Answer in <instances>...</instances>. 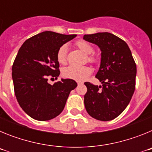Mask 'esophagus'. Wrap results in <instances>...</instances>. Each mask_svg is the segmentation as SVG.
Wrapping results in <instances>:
<instances>
[{
  "instance_id": "esophagus-1",
  "label": "esophagus",
  "mask_w": 152,
  "mask_h": 152,
  "mask_svg": "<svg viewBox=\"0 0 152 152\" xmlns=\"http://www.w3.org/2000/svg\"><path fill=\"white\" fill-rule=\"evenodd\" d=\"M80 84H82V82H80V81H79V82H77V84H78V85Z\"/></svg>"
}]
</instances>
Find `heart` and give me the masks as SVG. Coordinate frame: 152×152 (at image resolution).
Returning a JSON list of instances; mask_svg holds the SVG:
<instances>
[{
  "mask_svg": "<svg viewBox=\"0 0 152 152\" xmlns=\"http://www.w3.org/2000/svg\"><path fill=\"white\" fill-rule=\"evenodd\" d=\"M76 46L80 49L84 54L87 55V60L90 62H96V58L94 56H92L94 52V48L91 44L85 41H77L76 42ZM67 56H68V45H62L60 46L57 52V60L60 64H64L67 62ZM92 72V70L89 66H70L64 68L62 71V75L64 77L67 78L72 79L75 80H83L86 79Z\"/></svg>",
  "mask_w": 152,
  "mask_h": 152,
  "instance_id": "obj_1",
  "label": "heart"
}]
</instances>
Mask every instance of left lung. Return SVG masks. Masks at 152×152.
<instances>
[{"label":"left lung","instance_id":"1","mask_svg":"<svg viewBox=\"0 0 152 152\" xmlns=\"http://www.w3.org/2000/svg\"><path fill=\"white\" fill-rule=\"evenodd\" d=\"M86 41L101 51L96 77L102 86L85 82L84 106L93 118L110 121L119 116L129 103L135 88L136 64L125 41L110 33L84 35Z\"/></svg>","mask_w":152,"mask_h":152}]
</instances>
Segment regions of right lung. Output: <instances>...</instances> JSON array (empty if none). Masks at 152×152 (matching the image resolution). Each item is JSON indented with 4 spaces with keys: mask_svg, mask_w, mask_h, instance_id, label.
<instances>
[{
    "mask_svg": "<svg viewBox=\"0 0 152 152\" xmlns=\"http://www.w3.org/2000/svg\"><path fill=\"white\" fill-rule=\"evenodd\" d=\"M76 36L45 31L26 39L19 49L12 67L14 92L21 108L33 119L46 121L58 116L77 86L72 79L48 83V77L60 75L58 50Z\"/></svg>",
    "mask_w": 152,
    "mask_h": 152,
    "instance_id": "add662e5",
    "label": "right lung"
}]
</instances>
